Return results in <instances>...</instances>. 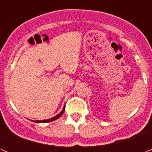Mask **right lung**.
Segmentation results:
<instances>
[{"label":"right lung","instance_id":"1","mask_svg":"<svg viewBox=\"0 0 152 152\" xmlns=\"http://www.w3.org/2000/svg\"><path fill=\"white\" fill-rule=\"evenodd\" d=\"M64 109H65V106L64 107V108H63V110H61V113H59L58 114L57 116H54V117L51 118V119H45V120H35V121H33V120H31V121H33L34 123H49V122H52V121H54V120H56V119H58V118L60 117V116H61L63 114V113H64Z\"/></svg>","mask_w":152,"mask_h":152}]
</instances>
